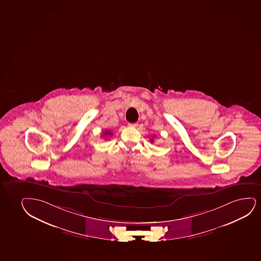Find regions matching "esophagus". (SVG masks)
Segmentation results:
<instances>
[{
    "label": "esophagus",
    "mask_w": 261,
    "mask_h": 261,
    "mask_svg": "<svg viewBox=\"0 0 261 261\" xmlns=\"http://www.w3.org/2000/svg\"><path fill=\"white\" fill-rule=\"evenodd\" d=\"M138 125H139V123H138V122H134V123H129V126H130V127H137Z\"/></svg>",
    "instance_id": "obj_1"
}]
</instances>
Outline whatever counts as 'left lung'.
Wrapping results in <instances>:
<instances>
[{"mask_svg": "<svg viewBox=\"0 0 261 261\" xmlns=\"http://www.w3.org/2000/svg\"><path fill=\"white\" fill-rule=\"evenodd\" d=\"M151 141H152H152H153V140H152V139H151Z\"/></svg>", "mask_w": 261, "mask_h": 261, "instance_id": "left-lung-1", "label": "left lung"}]
</instances>
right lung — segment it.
Listing matches in <instances>:
<instances>
[{"label": "right lung", "instance_id": "right-lung-1", "mask_svg": "<svg viewBox=\"0 0 261 261\" xmlns=\"http://www.w3.org/2000/svg\"><path fill=\"white\" fill-rule=\"evenodd\" d=\"M110 135H112V133H111V132H109V130H106V132H104V136H105V137H107V136Z\"/></svg>", "mask_w": 261, "mask_h": 261}]
</instances>
